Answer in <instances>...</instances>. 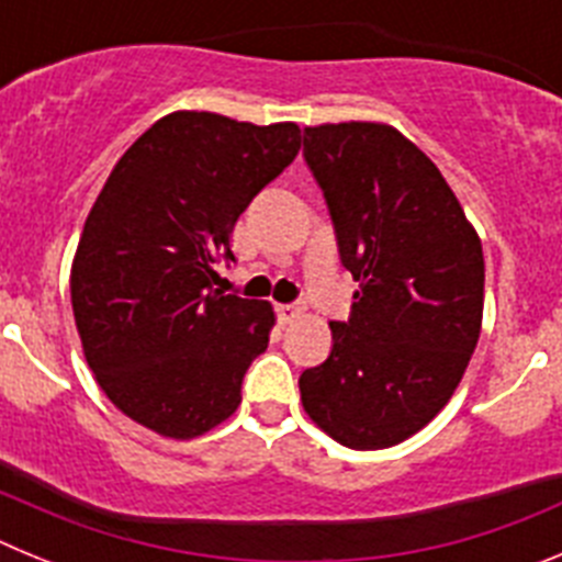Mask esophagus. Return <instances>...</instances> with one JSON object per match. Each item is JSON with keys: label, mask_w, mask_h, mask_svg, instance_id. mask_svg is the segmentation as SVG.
<instances>
[{"label": "esophagus", "mask_w": 562, "mask_h": 562, "mask_svg": "<svg viewBox=\"0 0 562 562\" xmlns=\"http://www.w3.org/2000/svg\"><path fill=\"white\" fill-rule=\"evenodd\" d=\"M276 312H278V321H281V324H290V321H295V317L301 315V306H297V304H278Z\"/></svg>", "instance_id": "1"}]
</instances>
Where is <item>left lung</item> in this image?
Instances as JSON below:
<instances>
[{
	"instance_id": "obj_1",
	"label": "left lung",
	"mask_w": 562,
	"mask_h": 562,
	"mask_svg": "<svg viewBox=\"0 0 562 562\" xmlns=\"http://www.w3.org/2000/svg\"><path fill=\"white\" fill-rule=\"evenodd\" d=\"M337 252L355 276L349 321L297 380L317 428L355 450L422 430L453 396L481 335L484 252L425 151L385 123L304 128Z\"/></svg>"
}]
</instances>
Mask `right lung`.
Here are the masks:
<instances>
[{
    "label": "right lung",
    "instance_id": "right-lung-1",
    "mask_svg": "<svg viewBox=\"0 0 562 562\" xmlns=\"http://www.w3.org/2000/svg\"><path fill=\"white\" fill-rule=\"evenodd\" d=\"M297 148L295 123L173 112L98 193L69 276L76 326L103 394L154 434L193 439L238 408L276 315L216 290V265L233 261V225Z\"/></svg>",
    "mask_w": 562,
    "mask_h": 562
}]
</instances>
